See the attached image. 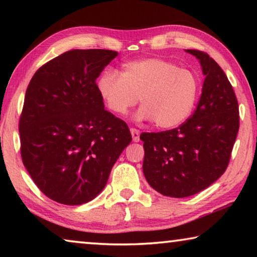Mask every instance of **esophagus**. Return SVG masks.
Wrapping results in <instances>:
<instances>
[{
    "label": "esophagus",
    "instance_id": "34e87169",
    "mask_svg": "<svg viewBox=\"0 0 257 257\" xmlns=\"http://www.w3.org/2000/svg\"><path fill=\"white\" fill-rule=\"evenodd\" d=\"M130 133H132L133 136V141L134 142H139V135H141V132L136 128H132L130 129Z\"/></svg>",
    "mask_w": 257,
    "mask_h": 257
}]
</instances>
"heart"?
Returning a JSON list of instances; mask_svg holds the SVG:
<instances>
[{"mask_svg":"<svg viewBox=\"0 0 257 257\" xmlns=\"http://www.w3.org/2000/svg\"><path fill=\"white\" fill-rule=\"evenodd\" d=\"M96 87L111 112L125 114L139 96L143 106L137 119L153 120L156 127L170 129L185 122L193 112L201 81L189 69L160 58H145L125 63L122 73L105 70Z\"/></svg>","mask_w":257,"mask_h":257,"instance_id":"b5f03b06","label":"heart"}]
</instances>
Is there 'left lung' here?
I'll return each mask as SVG.
<instances>
[{
  "instance_id": "1",
  "label": "left lung",
  "mask_w": 257,
  "mask_h": 257,
  "mask_svg": "<svg viewBox=\"0 0 257 257\" xmlns=\"http://www.w3.org/2000/svg\"><path fill=\"white\" fill-rule=\"evenodd\" d=\"M186 51L205 76L196 110L178 128L141 135L147 182L176 198L197 194L223 175L239 130L238 101L222 69L205 52Z\"/></svg>"
}]
</instances>
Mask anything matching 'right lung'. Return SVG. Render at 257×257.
<instances>
[{"instance_id": "1", "label": "right lung", "mask_w": 257, "mask_h": 257, "mask_svg": "<svg viewBox=\"0 0 257 257\" xmlns=\"http://www.w3.org/2000/svg\"><path fill=\"white\" fill-rule=\"evenodd\" d=\"M118 55L72 50L35 72L19 120L24 165L43 194L66 205L92 201L132 142L127 123L104 108L96 79Z\"/></svg>"}]
</instances>
